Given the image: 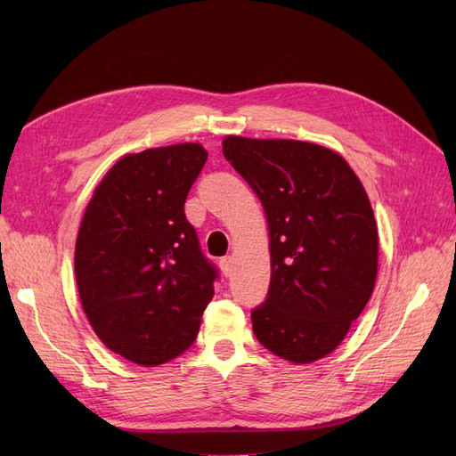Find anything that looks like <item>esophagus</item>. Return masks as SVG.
<instances>
[{"instance_id":"1","label":"esophagus","mask_w":456,"mask_h":456,"mask_svg":"<svg viewBox=\"0 0 456 456\" xmlns=\"http://www.w3.org/2000/svg\"><path fill=\"white\" fill-rule=\"evenodd\" d=\"M232 266H233L232 256H223V258H220V270H223V273L226 275V278L232 273Z\"/></svg>"}]
</instances>
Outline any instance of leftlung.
I'll use <instances>...</instances> for the list:
<instances>
[{
	"label": "left lung",
	"mask_w": 456,
	"mask_h": 456,
	"mask_svg": "<svg viewBox=\"0 0 456 456\" xmlns=\"http://www.w3.org/2000/svg\"><path fill=\"white\" fill-rule=\"evenodd\" d=\"M223 154L268 218L272 275L253 333L287 362L320 360L375 289L379 232L360 178L337 151L302 141L228 136Z\"/></svg>",
	"instance_id": "1"
}]
</instances>
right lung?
<instances>
[{
    "instance_id": "1",
    "label": "right lung",
    "mask_w": 456,
    "mask_h": 456,
    "mask_svg": "<svg viewBox=\"0 0 456 456\" xmlns=\"http://www.w3.org/2000/svg\"><path fill=\"white\" fill-rule=\"evenodd\" d=\"M207 151L186 142L123 156L96 186L76 241V281L106 346L144 367L194 344L218 270L184 215Z\"/></svg>"
}]
</instances>
